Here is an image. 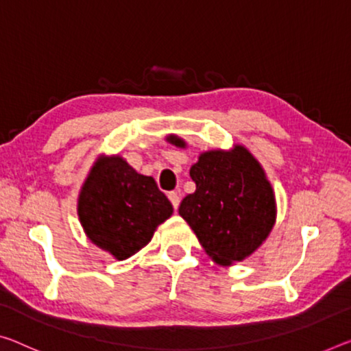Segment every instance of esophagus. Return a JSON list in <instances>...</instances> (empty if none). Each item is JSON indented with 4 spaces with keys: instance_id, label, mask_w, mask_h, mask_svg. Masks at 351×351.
Listing matches in <instances>:
<instances>
[{
    "instance_id": "1",
    "label": "esophagus",
    "mask_w": 351,
    "mask_h": 351,
    "mask_svg": "<svg viewBox=\"0 0 351 351\" xmlns=\"http://www.w3.org/2000/svg\"><path fill=\"white\" fill-rule=\"evenodd\" d=\"M168 197H169V201H171L172 206H174V208L177 210V207H179V204H180V194L177 193V191H171L168 194Z\"/></svg>"
}]
</instances>
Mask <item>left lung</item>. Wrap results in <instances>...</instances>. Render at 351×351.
<instances>
[{"label":"left lung","mask_w":351,"mask_h":351,"mask_svg":"<svg viewBox=\"0 0 351 351\" xmlns=\"http://www.w3.org/2000/svg\"><path fill=\"white\" fill-rule=\"evenodd\" d=\"M183 147L185 141L169 136ZM196 191L183 199L179 215L219 265L251 256L271 232L276 201L265 171L243 145L208 150L191 166Z\"/></svg>","instance_id":"1"}]
</instances>
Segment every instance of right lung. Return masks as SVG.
<instances>
[{
    "mask_svg": "<svg viewBox=\"0 0 351 351\" xmlns=\"http://www.w3.org/2000/svg\"><path fill=\"white\" fill-rule=\"evenodd\" d=\"M172 215L165 193L138 174L119 155H101L78 196V218L88 239L117 261H125L152 240Z\"/></svg>",
    "mask_w": 351,
    "mask_h": 351,
    "instance_id": "right-lung-1",
    "label": "right lung"
}]
</instances>
